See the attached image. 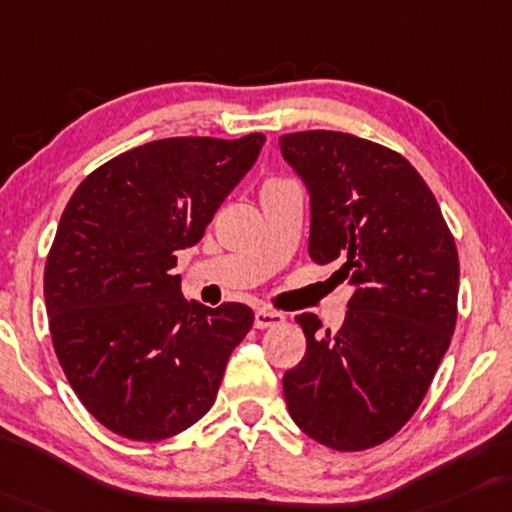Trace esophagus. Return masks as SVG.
Wrapping results in <instances>:
<instances>
[{"instance_id": "34e87169", "label": "esophagus", "mask_w": 512, "mask_h": 512, "mask_svg": "<svg viewBox=\"0 0 512 512\" xmlns=\"http://www.w3.org/2000/svg\"><path fill=\"white\" fill-rule=\"evenodd\" d=\"M285 318L276 311H266V308H259L255 311V327L257 329H269V327H276V325H283Z\"/></svg>"}]
</instances>
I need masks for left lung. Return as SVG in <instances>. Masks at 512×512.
Masks as SVG:
<instances>
[{
  "label": "left lung",
  "mask_w": 512,
  "mask_h": 512,
  "mask_svg": "<svg viewBox=\"0 0 512 512\" xmlns=\"http://www.w3.org/2000/svg\"><path fill=\"white\" fill-rule=\"evenodd\" d=\"M311 197L313 262H338L352 297L336 334L301 313L306 355L285 371L297 427L327 448L366 450L410 420L457 322L459 257L441 206L406 157L343 132L280 136Z\"/></svg>",
  "instance_id": "obj_1"
}]
</instances>
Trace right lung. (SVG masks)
Returning a JSON list of instances; mask_svg holds the SVG:
<instances>
[{"instance_id":"add662e5","label":"right lung","mask_w":512,"mask_h":512,"mask_svg":"<svg viewBox=\"0 0 512 512\" xmlns=\"http://www.w3.org/2000/svg\"><path fill=\"white\" fill-rule=\"evenodd\" d=\"M264 141H150L102 164L71 194L43 297L71 390L113 434L162 441L213 406L255 315L234 301H187L171 269L176 250L201 241Z\"/></svg>"}]
</instances>
